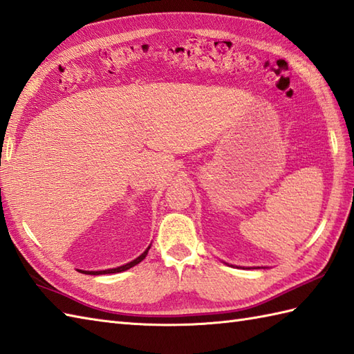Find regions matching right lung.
<instances>
[{
	"instance_id": "add662e5",
	"label": "right lung",
	"mask_w": 354,
	"mask_h": 354,
	"mask_svg": "<svg viewBox=\"0 0 354 354\" xmlns=\"http://www.w3.org/2000/svg\"><path fill=\"white\" fill-rule=\"evenodd\" d=\"M148 250H150V247H148L142 254H140L139 257H136L135 261H131L130 263H125V265H122V266H118V268H112V270H103V271H80V272H83V274H91V276H98V274H113V272H122V271H125V270H130L131 266H135V265H138L139 262H142L144 259H145V256L148 254Z\"/></svg>"
}]
</instances>
